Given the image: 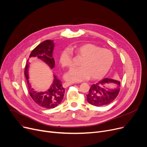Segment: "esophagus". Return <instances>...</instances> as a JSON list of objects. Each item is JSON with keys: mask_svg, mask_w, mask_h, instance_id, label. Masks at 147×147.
I'll return each mask as SVG.
<instances>
[{"mask_svg": "<svg viewBox=\"0 0 147 147\" xmlns=\"http://www.w3.org/2000/svg\"><path fill=\"white\" fill-rule=\"evenodd\" d=\"M72 84V83H71V82H65L63 84V88H66L67 87H69V86H70Z\"/></svg>", "mask_w": 147, "mask_h": 147, "instance_id": "obj_1", "label": "esophagus"}]
</instances>
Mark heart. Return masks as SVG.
Wrapping results in <instances>:
<instances>
[{"instance_id":"1","label":"heart","mask_w":147,"mask_h":147,"mask_svg":"<svg viewBox=\"0 0 147 147\" xmlns=\"http://www.w3.org/2000/svg\"><path fill=\"white\" fill-rule=\"evenodd\" d=\"M71 51L82 59L80 63V67L73 68L65 74V78L67 81L81 82L90 76L92 80L100 79L106 75L114 61L113 54L110 50L85 43L62 51L59 62L63 67L71 68L73 65Z\"/></svg>"}]
</instances>
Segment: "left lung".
<instances>
[{
	"label": "left lung",
	"mask_w": 147,
	"mask_h": 147,
	"mask_svg": "<svg viewBox=\"0 0 147 147\" xmlns=\"http://www.w3.org/2000/svg\"><path fill=\"white\" fill-rule=\"evenodd\" d=\"M120 82L110 78H105L91 86L87 95V101L94 106L107 105L117 96Z\"/></svg>",
	"instance_id": "1"
}]
</instances>
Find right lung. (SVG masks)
<instances>
[{
    "label": "right lung",
    "mask_w": 147,
    "mask_h": 147,
    "mask_svg": "<svg viewBox=\"0 0 147 147\" xmlns=\"http://www.w3.org/2000/svg\"><path fill=\"white\" fill-rule=\"evenodd\" d=\"M53 40H47L39 44L34 49L30 55V57H37L45 62L51 69L55 67V62L52 54L54 49ZM27 60L25 69V76L27 81V87L30 96L37 105L45 109H53L61 103L65 94V88L61 81L54 75V80L50 88L45 92H38L32 88L28 81L29 64Z\"/></svg>",
    "instance_id": "add662e5"
}]
</instances>
